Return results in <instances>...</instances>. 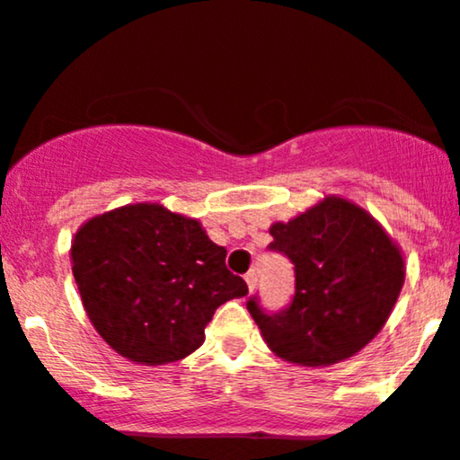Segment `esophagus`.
Masks as SVG:
<instances>
[{
  "label": "esophagus",
  "mask_w": 460,
  "mask_h": 460,
  "mask_svg": "<svg viewBox=\"0 0 460 460\" xmlns=\"http://www.w3.org/2000/svg\"><path fill=\"white\" fill-rule=\"evenodd\" d=\"M244 281H246V286H249V290H253V288L257 286V272H255V270L246 272Z\"/></svg>",
  "instance_id": "1"
}]
</instances>
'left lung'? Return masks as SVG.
Masks as SVG:
<instances>
[{"label": "left lung", "mask_w": 460, "mask_h": 460, "mask_svg": "<svg viewBox=\"0 0 460 460\" xmlns=\"http://www.w3.org/2000/svg\"><path fill=\"white\" fill-rule=\"evenodd\" d=\"M269 251L295 264V296L279 312L246 301L266 345L301 367L347 360L376 338L403 286L400 246L371 214L327 196L270 226Z\"/></svg>", "instance_id": "8db88e82"}]
</instances>
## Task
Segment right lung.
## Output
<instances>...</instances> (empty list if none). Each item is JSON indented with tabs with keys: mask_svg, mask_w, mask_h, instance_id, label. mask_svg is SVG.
<instances>
[{
	"mask_svg": "<svg viewBox=\"0 0 460 460\" xmlns=\"http://www.w3.org/2000/svg\"><path fill=\"white\" fill-rule=\"evenodd\" d=\"M225 257L199 220L156 203L95 216L72 242L89 321L111 349L148 367L199 349L216 307L249 292Z\"/></svg>",
	"mask_w": 460,
	"mask_h": 460,
	"instance_id": "obj_1",
	"label": "right lung"
}]
</instances>
